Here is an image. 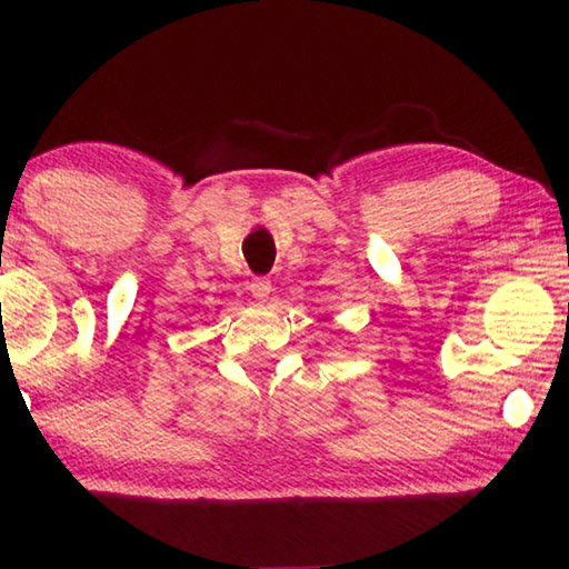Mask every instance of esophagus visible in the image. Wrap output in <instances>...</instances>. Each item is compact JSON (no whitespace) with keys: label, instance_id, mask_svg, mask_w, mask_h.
Instances as JSON below:
<instances>
[{"label":"esophagus","instance_id":"1","mask_svg":"<svg viewBox=\"0 0 569 569\" xmlns=\"http://www.w3.org/2000/svg\"><path fill=\"white\" fill-rule=\"evenodd\" d=\"M248 290H251V295H253V300L256 302H267L269 300V295H271V282L269 279H263V277H259V279H253L251 282V287H248Z\"/></svg>","mask_w":569,"mask_h":569}]
</instances>
